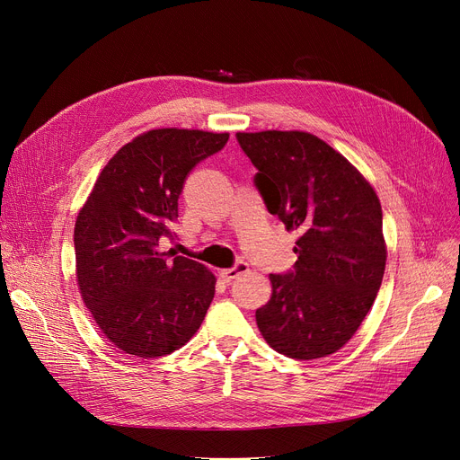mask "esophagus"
<instances>
[{
	"instance_id": "esophagus-1",
	"label": "esophagus",
	"mask_w": 460,
	"mask_h": 460,
	"mask_svg": "<svg viewBox=\"0 0 460 460\" xmlns=\"http://www.w3.org/2000/svg\"><path fill=\"white\" fill-rule=\"evenodd\" d=\"M244 272H248V262H244V261H238L234 267H231V269H226V270H222L220 272V276H222V279L224 281H233L236 276H240V274H244Z\"/></svg>"
}]
</instances>
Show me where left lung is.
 Here are the masks:
<instances>
[{
	"label": "left lung",
	"instance_id": "1",
	"mask_svg": "<svg viewBox=\"0 0 460 460\" xmlns=\"http://www.w3.org/2000/svg\"><path fill=\"white\" fill-rule=\"evenodd\" d=\"M270 214L296 229L298 261L270 274L272 296L255 311L267 343L295 359L340 350L369 313L385 269L382 208L371 184L307 132H238Z\"/></svg>",
	"mask_w": 460,
	"mask_h": 460
}]
</instances>
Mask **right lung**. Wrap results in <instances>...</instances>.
Returning <instances> with one entry per match:
<instances>
[{
    "label": "right lung",
    "mask_w": 460,
    "mask_h": 460,
    "mask_svg": "<svg viewBox=\"0 0 460 460\" xmlns=\"http://www.w3.org/2000/svg\"><path fill=\"white\" fill-rule=\"evenodd\" d=\"M229 134L158 128L106 164L75 227L82 298L108 340L127 354L158 358L196 333L216 278L172 250L188 173L226 147Z\"/></svg>",
    "instance_id": "right-lung-1"
}]
</instances>
